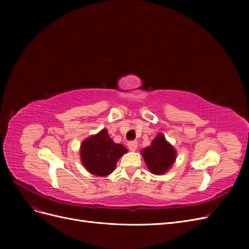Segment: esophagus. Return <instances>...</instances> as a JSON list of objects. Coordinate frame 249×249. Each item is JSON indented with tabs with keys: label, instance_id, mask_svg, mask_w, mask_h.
Listing matches in <instances>:
<instances>
[{
	"label": "esophagus",
	"instance_id": "obj_1",
	"mask_svg": "<svg viewBox=\"0 0 249 249\" xmlns=\"http://www.w3.org/2000/svg\"><path fill=\"white\" fill-rule=\"evenodd\" d=\"M127 146H129L130 150H132V152H134V150H136L137 147H138V142H137L136 140L130 141L129 143H127Z\"/></svg>",
	"mask_w": 249,
	"mask_h": 249
}]
</instances>
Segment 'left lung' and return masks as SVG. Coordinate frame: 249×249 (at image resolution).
<instances>
[{
    "mask_svg": "<svg viewBox=\"0 0 249 249\" xmlns=\"http://www.w3.org/2000/svg\"><path fill=\"white\" fill-rule=\"evenodd\" d=\"M147 168L154 175L160 176L167 172L177 159V152L170 143L159 133L153 140L152 144L141 152Z\"/></svg>",
    "mask_w": 249,
    "mask_h": 249,
    "instance_id": "left-lung-1",
    "label": "left lung"
}]
</instances>
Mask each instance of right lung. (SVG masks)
Segmentation results:
<instances>
[{
    "label": "right lung",
    "mask_w": 249,
    "mask_h": 249,
    "mask_svg": "<svg viewBox=\"0 0 249 249\" xmlns=\"http://www.w3.org/2000/svg\"><path fill=\"white\" fill-rule=\"evenodd\" d=\"M126 152L127 149L113 141L104 129L82 142L80 156L86 170L94 176L106 177L114 171L119 158Z\"/></svg>",
    "instance_id": "1"
}]
</instances>
